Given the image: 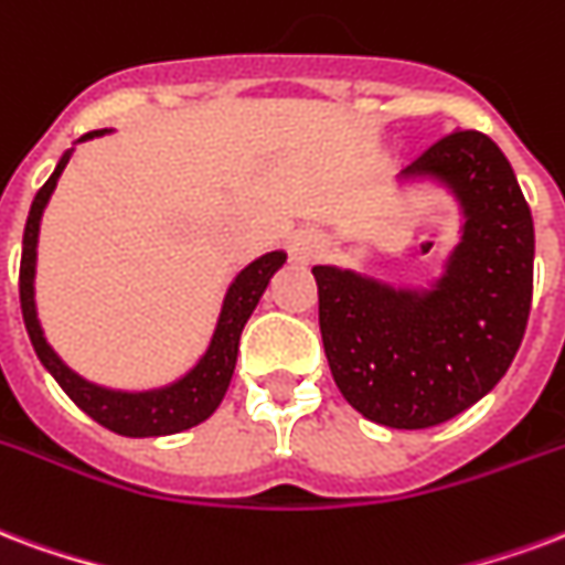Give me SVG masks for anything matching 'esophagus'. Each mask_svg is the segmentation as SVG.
Instances as JSON below:
<instances>
[{
  "label": "esophagus",
  "mask_w": 565,
  "mask_h": 565,
  "mask_svg": "<svg viewBox=\"0 0 565 565\" xmlns=\"http://www.w3.org/2000/svg\"><path fill=\"white\" fill-rule=\"evenodd\" d=\"M294 250L299 257H315V254L323 250V239L317 233H299L294 239Z\"/></svg>",
  "instance_id": "obj_1"
}]
</instances>
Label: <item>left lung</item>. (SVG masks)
<instances>
[{
	"label": "left lung",
	"instance_id": "left-lung-1",
	"mask_svg": "<svg viewBox=\"0 0 565 565\" xmlns=\"http://www.w3.org/2000/svg\"><path fill=\"white\" fill-rule=\"evenodd\" d=\"M404 179L431 177L461 203V242L431 290L315 266L320 335L350 407L386 428H431L500 383L533 302V215L512 164L479 131H449Z\"/></svg>",
	"mask_w": 565,
	"mask_h": 565
}]
</instances>
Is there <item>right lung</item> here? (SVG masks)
I'll use <instances>...</instances> for the list:
<instances>
[{
  "instance_id": "add662e5",
  "label": "right lung",
  "mask_w": 565,
  "mask_h": 565,
  "mask_svg": "<svg viewBox=\"0 0 565 565\" xmlns=\"http://www.w3.org/2000/svg\"><path fill=\"white\" fill-rule=\"evenodd\" d=\"M104 131L83 134L81 140L89 137H102ZM71 149L62 154V161L53 170V177L41 185V191L32 200L29 209L26 230H23V257H20V308H23V323H26L29 341L35 347L41 365L47 367L56 377L65 395H68L86 416L110 428V431L122 434V437H164V434H179L194 428L200 422H206L212 413L218 411L221 398L230 386L236 356H239V338L242 329L254 315V308L260 302L263 290L275 271L287 263L284 250H269L236 275V281L230 284L224 305H221L218 326L215 335L209 341V350L200 356V362L185 377L161 388H149V392H122V388H104L98 383L83 380L77 371H71L56 350L47 344L44 329L38 323L35 311V257H38V230H41V215L47 206L53 188L60 182L62 170L68 164Z\"/></svg>"
}]
</instances>
